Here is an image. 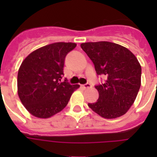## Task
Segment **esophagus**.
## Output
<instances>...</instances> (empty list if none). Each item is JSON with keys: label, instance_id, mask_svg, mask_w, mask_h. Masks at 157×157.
<instances>
[{"label": "esophagus", "instance_id": "esophagus-1", "mask_svg": "<svg viewBox=\"0 0 157 157\" xmlns=\"http://www.w3.org/2000/svg\"><path fill=\"white\" fill-rule=\"evenodd\" d=\"M82 87L83 89H88V88H90L91 87V85L90 83H86V84H84V85H82Z\"/></svg>", "mask_w": 157, "mask_h": 157}]
</instances>
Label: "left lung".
Returning <instances> with one entry per match:
<instances>
[{
	"label": "left lung",
	"instance_id": "obj_1",
	"mask_svg": "<svg viewBox=\"0 0 157 157\" xmlns=\"http://www.w3.org/2000/svg\"><path fill=\"white\" fill-rule=\"evenodd\" d=\"M81 48L94 63L105 82L95 86L99 98L88 106L105 119L123 116L134 102L141 86V67L125 47L109 41L86 42Z\"/></svg>",
	"mask_w": 157,
	"mask_h": 157
}]
</instances>
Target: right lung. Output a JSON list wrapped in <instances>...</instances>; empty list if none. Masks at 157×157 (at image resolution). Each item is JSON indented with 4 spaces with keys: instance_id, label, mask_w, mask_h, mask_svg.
<instances>
[{
    "instance_id": "right-lung-1",
    "label": "right lung",
    "mask_w": 157,
    "mask_h": 157,
    "mask_svg": "<svg viewBox=\"0 0 157 157\" xmlns=\"http://www.w3.org/2000/svg\"><path fill=\"white\" fill-rule=\"evenodd\" d=\"M75 43L56 42L34 51L18 71V94L30 114L46 119L64 109L79 85H71L63 76L65 57Z\"/></svg>"
}]
</instances>
